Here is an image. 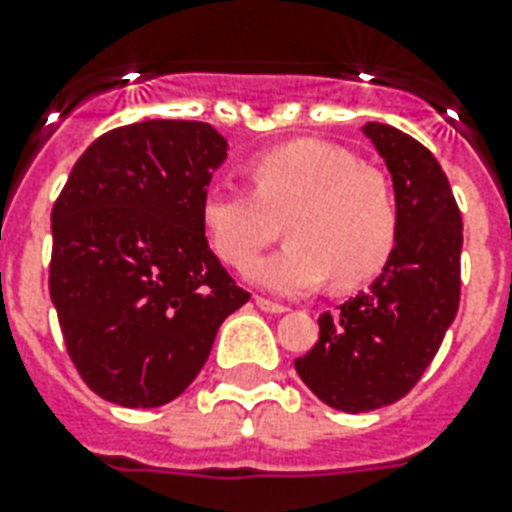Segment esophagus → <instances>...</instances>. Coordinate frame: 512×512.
<instances>
[{"label": "esophagus", "instance_id": "34e87169", "mask_svg": "<svg viewBox=\"0 0 512 512\" xmlns=\"http://www.w3.org/2000/svg\"><path fill=\"white\" fill-rule=\"evenodd\" d=\"M255 303H257V308L265 313H287V305L273 303V300H268V297H255Z\"/></svg>", "mask_w": 512, "mask_h": 512}]
</instances>
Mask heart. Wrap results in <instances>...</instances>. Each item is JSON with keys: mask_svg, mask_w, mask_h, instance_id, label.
<instances>
[{"mask_svg": "<svg viewBox=\"0 0 512 512\" xmlns=\"http://www.w3.org/2000/svg\"><path fill=\"white\" fill-rule=\"evenodd\" d=\"M249 191L209 188L201 228L228 265H247L279 233L289 244L255 260L247 276L276 295H303L335 276L353 287L385 268L398 239L388 177L324 140H292L247 162Z\"/></svg>", "mask_w": 512, "mask_h": 512, "instance_id": "heart-1", "label": "heart"}]
</instances>
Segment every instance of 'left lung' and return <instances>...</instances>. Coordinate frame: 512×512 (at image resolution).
Segmentation results:
<instances>
[{"instance_id":"left-lung-1","label":"left lung","mask_w":512,"mask_h":512,"mask_svg":"<svg viewBox=\"0 0 512 512\" xmlns=\"http://www.w3.org/2000/svg\"><path fill=\"white\" fill-rule=\"evenodd\" d=\"M398 204L393 255L366 292L319 316V340L295 358L300 380L340 412L396 404L420 382L460 308L462 217L441 164L412 135L369 122Z\"/></svg>"}]
</instances>
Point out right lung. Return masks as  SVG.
Instances as JSON below:
<instances>
[{
    "label": "right lung",
    "mask_w": 512,
    "mask_h": 512,
    "mask_svg": "<svg viewBox=\"0 0 512 512\" xmlns=\"http://www.w3.org/2000/svg\"><path fill=\"white\" fill-rule=\"evenodd\" d=\"M228 143L207 122L148 119L100 135L52 207L50 297L76 372L111 404L177 398L249 300L201 228Z\"/></svg>",
    "instance_id": "right-lung-1"
}]
</instances>
